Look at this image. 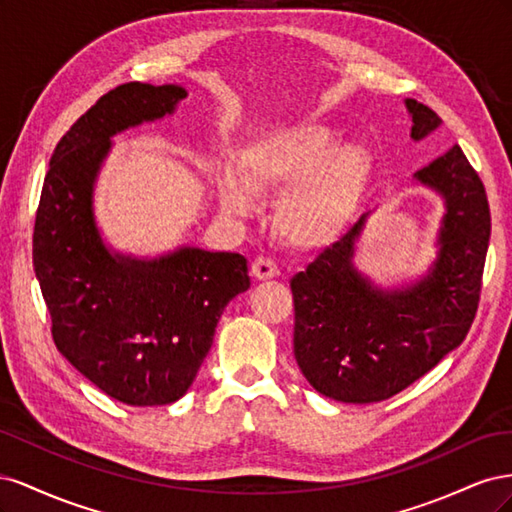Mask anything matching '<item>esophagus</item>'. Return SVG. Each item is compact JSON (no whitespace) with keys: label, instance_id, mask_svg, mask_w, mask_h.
Returning a JSON list of instances; mask_svg holds the SVG:
<instances>
[{"label":"esophagus","instance_id":"obj_1","mask_svg":"<svg viewBox=\"0 0 512 512\" xmlns=\"http://www.w3.org/2000/svg\"><path fill=\"white\" fill-rule=\"evenodd\" d=\"M250 273H252V277L254 280H271V277H275L277 273V265L273 260H269V258H256L254 262H252V267H250Z\"/></svg>","mask_w":512,"mask_h":512}]
</instances>
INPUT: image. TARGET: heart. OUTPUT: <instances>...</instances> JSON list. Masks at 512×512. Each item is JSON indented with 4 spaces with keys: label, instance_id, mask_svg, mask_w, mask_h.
Listing matches in <instances>:
<instances>
[{
    "label": "heart",
    "instance_id": "b5f03b06",
    "mask_svg": "<svg viewBox=\"0 0 512 512\" xmlns=\"http://www.w3.org/2000/svg\"><path fill=\"white\" fill-rule=\"evenodd\" d=\"M342 130L322 121L260 130L245 138L235 173L218 179L220 207L250 215L258 198L284 196L275 211L280 235L299 250H324L342 239L374 175V156L361 143H343Z\"/></svg>",
    "mask_w": 512,
    "mask_h": 512
}]
</instances>
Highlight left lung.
Wrapping results in <instances>:
<instances>
[{"label":"left lung","mask_w":512,"mask_h":512,"mask_svg":"<svg viewBox=\"0 0 512 512\" xmlns=\"http://www.w3.org/2000/svg\"><path fill=\"white\" fill-rule=\"evenodd\" d=\"M410 138L442 119L404 100ZM442 198L436 258L416 280L384 288L356 269L354 250L369 213L290 280L294 359L314 389L344 404H374L404 391L466 339L476 316L491 235L483 181L459 145L414 173Z\"/></svg>","instance_id":"left-lung-1"}]
</instances>
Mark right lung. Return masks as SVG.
I'll return each mask as SVG.
<instances>
[{"label": "right lung", "mask_w": 512, "mask_h": 512, "mask_svg": "<svg viewBox=\"0 0 512 512\" xmlns=\"http://www.w3.org/2000/svg\"><path fill=\"white\" fill-rule=\"evenodd\" d=\"M181 85H119L61 136L34 228V271L57 350L102 393L166 406L192 386L224 307L250 288L247 260L181 245L132 256L108 245L94 194L113 136L177 111Z\"/></svg>", "instance_id": "obj_1"}]
</instances>
